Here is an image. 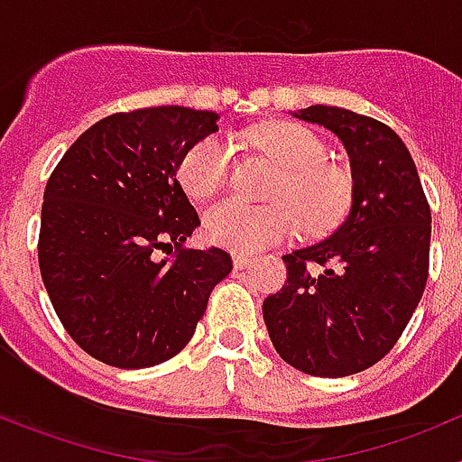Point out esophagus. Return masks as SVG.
Segmentation results:
<instances>
[{"label":"esophagus","mask_w":462,"mask_h":462,"mask_svg":"<svg viewBox=\"0 0 462 462\" xmlns=\"http://www.w3.org/2000/svg\"><path fill=\"white\" fill-rule=\"evenodd\" d=\"M252 263V256L247 254H234V266L236 268H247Z\"/></svg>","instance_id":"34e87169"}]
</instances>
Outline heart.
<instances>
[{"mask_svg":"<svg viewBox=\"0 0 462 462\" xmlns=\"http://www.w3.org/2000/svg\"><path fill=\"white\" fill-rule=\"evenodd\" d=\"M254 148L275 159L280 175L268 191L271 206L224 201L206 215V234L219 247L254 254L296 234L312 236L340 226L354 206V178L328 162L321 138L296 122H266L252 132ZM234 152L222 138L194 143L178 164V180L194 199H210L228 185Z\"/></svg>","mask_w":462,"mask_h":462,"instance_id":"obj_1","label":"heart"}]
</instances>
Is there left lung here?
Instances as JSON below:
<instances>
[{"instance_id":"obj_1","label":"left lung","mask_w":462,"mask_h":462,"mask_svg":"<svg viewBox=\"0 0 462 462\" xmlns=\"http://www.w3.org/2000/svg\"><path fill=\"white\" fill-rule=\"evenodd\" d=\"M293 116L340 138L354 206L330 238L282 256L287 282L263 300V321L289 365L314 377H346L393 349L421 300L430 206L414 159L391 126L337 106Z\"/></svg>"}]
</instances>
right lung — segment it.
<instances>
[{
  "mask_svg": "<svg viewBox=\"0 0 462 462\" xmlns=\"http://www.w3.org/2000/svg\"><path fill=\"white\" fill-rule=\"evenodd\" d=\"M217 117L182 106L116 113L80 134L48 178L41 277L73 342L106 365L150 368L180 354L234 268L219 247L185 245L201 219L175 178Z\"/></svg>",
  "mask_w": 462,
  "mask_h": 462,
  "instance_id": "obj_1",
  "label": "right lung"
}]
</instances>
